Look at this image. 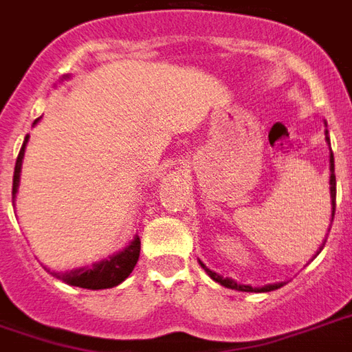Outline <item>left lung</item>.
I'll list each match as a JSON object with an SVG mask.
<instances>
[{
	"instance_id": "left-lung-1",
	"label": "left lung",
	"mask_w": 352,
	"mask_h": 352,
	"mask_svg": "<svg viewBox=\"0 0 352 352\" xmlns=\"http://www.w3.org/2000/svg\"><path fill=\"white\" fill-rule=\"evenodd\" d=\"M326 141H328V144H330V137H328V131H326ZM331 151V148H330ZM336 168H333V152H330V198H331V221H333V215H336ZM324 244H326V240H324ZM324 244L320 245V250H318V253L322 252V248H324ZM201 269L206 270L208 274H210L211 278L215 280V282H219L221 286L225 287H230V289H238V292H257V294H261V292H272V289H278V287H282L284 284L282 282H278V284H267V286L263 287H252V286H244V284H238V282H234L232 278H223L221 274H217V272H213V270H210L204 263L200 261Z\"/></svg>"
}]
</instances>
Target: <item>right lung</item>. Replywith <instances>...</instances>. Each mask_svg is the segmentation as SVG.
<instances>
[{
    "instance_id": "add662e5",
    "label": "right lung",
    "mask_w": 352,
    "mask_h": 352,
    "mask_svg": "<svg viewBox=\"0 0 352 352\" xmlns=\"http://www.w3.org/2000/svg\"><path fill=\"white\" fill-rule=\"evenodd\" d=\"M68 76H65V80ZM38 120H34V125L38 124ZM26 142H28V135L22 142V148L19 152V158L14 164V175H13V200L14 194L19 190V181H21V169H22V158H24V151H26ZM139 253H141V240L139 236H135L131 240V244L125 245L122 252H118L116 255L102 259V261L95 263L93 267H80V269L66 270V272H51L58 280H63L65 284L70 286L85 287V289H107V287H114L118 284H122L131 270L135 269V265L139 261Z\"/></svg>"
}]
</instances>
